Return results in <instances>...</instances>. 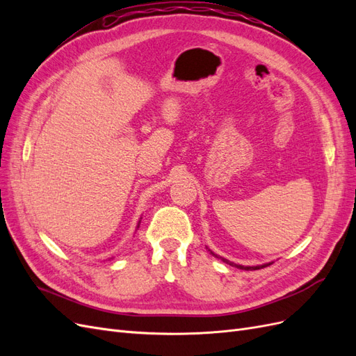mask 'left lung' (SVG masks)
Returning <instances> with one entry per match:
<instances>
[{"mask_svg":"<svg viewBox=\"0 0 356 356\" xmlns=\"http://www.w3.org/2000/svg\"><path fill=\"white\" fill-rule=\"evenodd\" d=\"M211 254H213V252H211ZM215 257H218L217 254H213ZM218 258H221V260L224 261V263H227V264H230V266H234V267H238V268H242V270H258V268H263V267H267L268 264H263V266H252V267H250V266H238V264H234V263H232V261H229V260H225V258H222V257H218Z\"/></svg>","mask_w":356,"mask_h":356,"instance_id":"left-lung-1","label":"left lung"}]
</instances>
